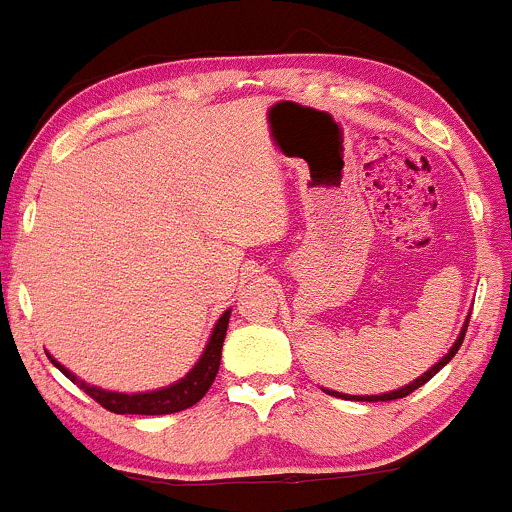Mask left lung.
Here are the masks:
<instances>
[{
	"instance_id": "1",
	"label": "left lung",
	"mask_w": 512,
	"mask_h": 512,
	"mask_svg": "<svg viewBox=\"0 0 512 512\" xmlns=\"http://www.w3.org/2000/svg\"><path fill=\"white\" fill-rule=\"evenodd\" d=\"M466 329H468V322L463 324L461 334H458V339H456V344H453V347H451V352H448L446 356H443V359L438 361L436 366H431V369H428L426 374H423V376H418V379H416V381H411L409 386H404V389H399V391H391V394H381V396H347V394H339V391H327V394H332V396H339V399H354V401H394V399H404V396H409L411 391H416L418 386H423V384H426L428 379H433V376H436L438 371H441L443 366H446L448 361H451L453 356H456V352H458V349H461V344H463V337H466Z\"/></svg>"
}]
</instances>
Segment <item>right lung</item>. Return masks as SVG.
I'll return each instance as SVG.
<instances>
[{
    "mask_svg": "<svg viewBox=\"0 0 512 512\" xmlns=\"http://www.w3.org/2000/svg\"><path fill=\"white\" fill-rule=\"evenodd\" d=\"M227 322H230V312H225L223 317L218 319L213 329V337H210L208 347H205L203 356H200L198 364L193 366L185 379H180L178 384L168 386V389L148 391V394H116V391H103L96 389V386L84 384V381L76 379L71 371H66L59 361H54L56 369L64 376H69L74 384H79L91 399L98 401L106 411H113V414H141V416H163V414H178V411L190 409V406L198 404L208 389L213 386L215 376H218L220 369V354H223V342L227 332Z\"/></svg>",
    "mask_w": 512,
    "mask_h": 512,
    "instance_id": "1",
    "label": "right lung"
}]
</instances>
